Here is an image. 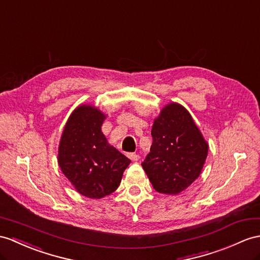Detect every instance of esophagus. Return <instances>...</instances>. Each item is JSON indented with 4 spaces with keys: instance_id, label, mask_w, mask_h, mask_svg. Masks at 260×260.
<instances>
[{
    "instance_id": "1",
    "label": "esophagus",
    "mask_w": 260,
    "mask_h": 260,
    "mask_svg": "<svg viewBox=\"0 0 260 260\" xmlns=\"http://www.w3.org/2000/svg\"><path fill=\"white\" fill-rule=\"evenodd\" d=\"M128 157L131 160V161H138L139 159H140V156H139L137 153H129L128 154Z\"/></svg>"
}]
</instances>
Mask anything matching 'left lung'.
<instances>
[{"mask_svg":"<svg viewBox=\"0 0 260 260\" xmlns=\"http://www.w3.org/2000/svg\"><path fill=\"white\" fill-rule=\"evenodd\" d=\"M150 153L141 163L156 192L176 195L199 178L208 143L189 112L171 103L154 119Z\"/></svg>","mask_w":260,"mask_h":260,"instance_id":"obj_1","label":"left lung"}]
</instances>
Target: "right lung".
<instances>
[{
    "label": "right lung",
    "instance_id": "1",
    "mask_svg": "<svg viewBox=\"0 0 260 260\" xmlns=\"http://www.w3.org/2000/svg\"><path fill=\"white\" fill-rule=\"evenodd\" d=\"M106 119L96 107L76 108L62 131L58 164L76 191L89 199L115 192L130 160L107 141L101 131Z\"/></svg>",
    "mask_w": 260,
    "mask_h": 260
}]
</instances>
